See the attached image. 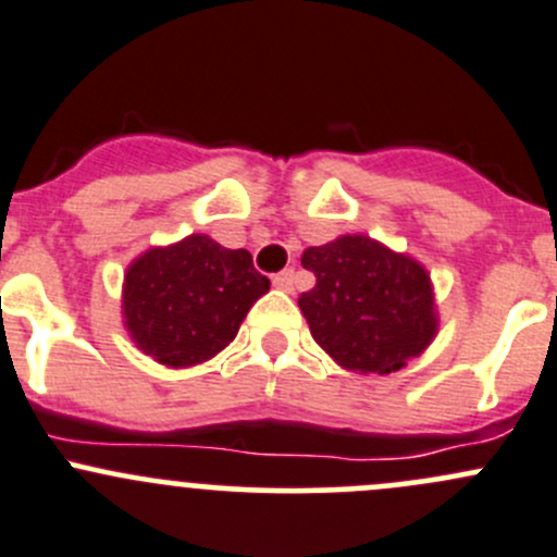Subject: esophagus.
<instances>
[{
	"label": "esophagus",
	"instance_id": "34e87169",
	"mask_svg": "<svg viewBox=\"0 0 557 557\" xmlns=\"http://www.w3.org/2000/svg\"><path fill=\"white\" fill-rule=\"evenodd\" d=\"M294 269H283V272H277L272 277V283H274V288H280V290H294Z\"/></svg>",
	"mask_w": 557,
	"mask_h": 557
}]
</instances>
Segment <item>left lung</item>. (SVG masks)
Segmentation results:
<instances>
[{
  "label": "left lung",
  "mask_w": 557,
  "mask_h": 557,
  "mask_svg": "<svg viewBox=\"0 0 557 557\" xmlns=\"http://www.w3.org/2000/svg\"><path fill=\"white\" fill-rule=\"evenodd\" d=\"M314 288L299 296L320 347L352 372L391 374L436 334L431 280L418 261L361 234L307 247Z\"/></svg>",
  "instance_id": "8db88e82"
}]
</instances>
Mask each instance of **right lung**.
Masks as SVG:
<instances>
[{
  "label": "right lung",
  "instance_id": "add662e5",
  "mask_svg": "<svg viewBox=\"0 0 557 557\" xmlns=\"http://www.w3.org/2000/svg\"><path fill=\"white\" fill-rule=\"evenodd\" d=\"M269 280L247 250H228L205 234L156 247L128 267L123 318L137 347L166 367H194L237 336Z\"/></svg>",
  "mask_w": 557,
  "mask_h": 557
}]
</instances>
